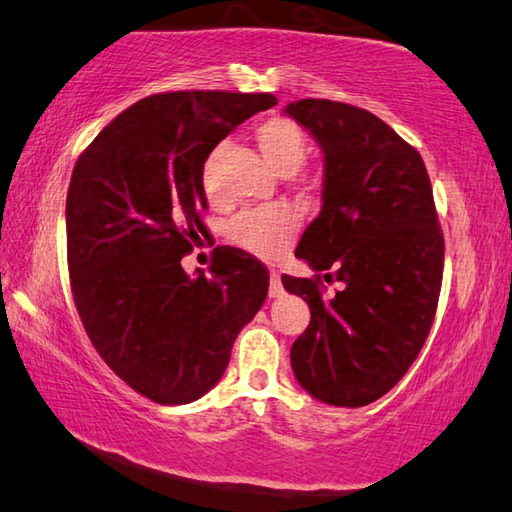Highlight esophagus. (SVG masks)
I'll return each instance as SVG.
<instances>
[{
	"label": "esophagus",
	"mask_w": 512,
	"mask_h": 512,
	"mask_svg": "<svg viewBox=\"0 0 512 512\" xmlns=\"http://www.w3.org/2000/svg\"><path fill=\"white\" fill-rule=\"evenodd\" d=\"M281 294H283L281 274L276 272V270H272V272H270V297H272V299H276V297H281Z\"/></svg>",
	"instance_id": "esophagus-1"
}]
</instances>
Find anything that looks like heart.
I'll use <instances>...</instances> for the list:
<instances>
[{
    "label": "heart",
    "mask_w": 512,
    "mask_h": 512,
    "mask_svg": "<svg viewBox=\"0 0 512 512\" xmlns=\"http://www.w3.org/2000/svg\"><path fill=\"white\" fill-rule=\"evenodd\" d=\"M254 139L267 164L276 173L292 175L308 157V137L297 121L272 116L256 125ZM299 231V215L288 206L249 209L229 224V240L251 256L274 261L285 254Z\"/></svg>",
    "instance_id": "obj_1"
}]
</instances>
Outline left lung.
<instances>
[{
	"mask_svg": "<svg viewBox=\"0 0 512 512\" xmlns=\"http://www.w3.org/2000/svg\"><path fill=\"white\" fill-rule=\"evenodd\" d=\"M285 114L324 152V204L294 254L344 283L324 299L319 274L281 276L310 306L292 371L312 398L364 407L396 387L434 324L445 242L432 184L418 150L362 107L301 98Z\"/></svg>",
	"mask_w": 512,
	"mask_h": 512,
	"instance_id": "8db88e82",
	"label": "left lung"
}]
</instances>
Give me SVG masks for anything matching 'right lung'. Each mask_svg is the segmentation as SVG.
<instances>
[{
  "instance_id": "add662e5",
  "label": "right lung",
  "mask_w": 512,
  "mask_h": 512,
  "mask_svg": "<svg viewBox=\"0 0 512 512\" xmlns=\"http://www.w3.org/2000/svg\"><path fill=\"white\" fill-rule=\"evenodd\" d=\"M272 94L168 92L141 98L78 157L67 193L71 294L96 353L159 405L220 382L231 346L270 288L267 267L218 247L211 276L182 258L204 236V161Z\"/></svg>"
}]
</instances>
